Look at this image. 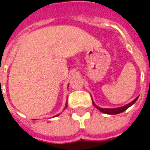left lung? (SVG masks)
I'll return each mask as SVG.
<instances>
[{"label": "left lung", "instance_id": "1", "mask_svg": "<svg viewBox=\"0 0 150 150\" xmlns=\"http://www.w3.org/2000/svg\"><path fill=\"white\" fill-rule=\"evenodd\" d=\"M139 96H137V98H135L132 102H130L129 104H126L125 106H122V107H120V108H100L97 106L96 104H95L94 101L92 100V104L94 105L95 107L97 108L98 110L100 111L101 112L105 113V114H108V115H116V114H119V113H121L123 112H125V111L127 109V108H129V107H131L132 104L135 103L136 101L137 100V99H138Z\"/></svg>", "mask_w": 150, "mask_h": 150}]
</instances>
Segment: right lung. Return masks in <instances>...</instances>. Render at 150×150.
I'll return each instance as SVG.
<instances>
[{
	"label": "right lung",
	"instance_id": "obj_1",
	"mask_svg": "<svg viewBox=\"0 0 150 150\" xmlns=\"http://www.w3.org/2000/svg\"><path fill=\"white\" fill-rule=\"evenodd\" d=\"M67 88H68V87H67ZM67 104H66L65 108H64V109H66V108H67ZM59 114H60V113H59ZM59 114H58V115H56V116H54V117H55V116H59Z\"/></svg>",
	"mask_w": 150,
	"mask_h": 150
}]
</instances>
